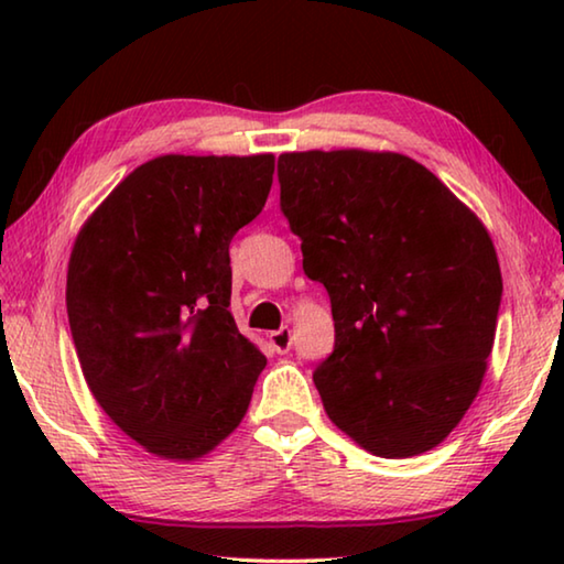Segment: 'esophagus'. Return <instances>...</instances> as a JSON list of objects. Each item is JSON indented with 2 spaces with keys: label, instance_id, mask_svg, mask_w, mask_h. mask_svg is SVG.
I'll return each instance as SVG.
<instances>
[{
  "label": "esophagus",
  "instance_id": "esophagus-1",
  "mask_svg": "<svg viewBox=\"0 0 564 564\" xmlns=\"http://www.w3.org/2000/svg\"><path fill=\"white\" fill-rule=\"evenodd\" d=\"M271 346L275 352H289L291 346H293V336L289 328H279L271 333Z\"/></svg>",
  "mask_w": 564,
  "mask_h": 564
}]
</instances>
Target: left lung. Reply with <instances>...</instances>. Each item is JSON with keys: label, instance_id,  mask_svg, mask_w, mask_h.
<instances>
[{"label": "left lung", "instance_id": "left-lung-1", "mask_svg": "<svg viewBox=\"0 0 564 564\" xmlns=\"http://www.w3.org/2000/svg\"><path fill=\"white\" fill-rule=\"evenodd\" d=\"M281 212L326 285L336 348L313 373L343 433L380 457L441 445L482 386L502 299L492 238L393 151L279 156Z\"/></svg>", "mask_w": 564, "mask_h": 564}]
</instances>
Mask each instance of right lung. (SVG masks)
<instances>
[{
	"instance_id": "add662e5",
	"label": "right lung",
	"mask_w": 564,
	"mask_h": 564,
	"mask_svg": "<svg viewBox=\"0 0 564 564\" xmlns=\"http://www.w3.org/2000/svg\"><path fill=\"white\" fill-rule=\"evenodd\" d=\"M273 154L156 156L76 236L66 313L104 413L166 460H196L241 423L265 356L228 311L238 228L269 198Z\"/></svg>"
}]
</instances>
